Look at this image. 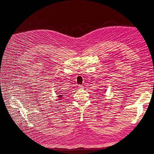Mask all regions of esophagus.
<instances>
[{"instance_id": "1", "label": "esophagus", "mask_w": 154, "mask_h": 154, "mask_svg": "<svg viewBox=\"0 0 154 154\" xmlns=\"http://www.w3.org/2000/svg\"><path fill=\"white\" fill-rule=\"evenodd\" d=\"M79 87H80V88H83V85H79Z\"/></svg>"}]
</instances>
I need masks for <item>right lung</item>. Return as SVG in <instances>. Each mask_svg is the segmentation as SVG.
Segmentation results:
<instances>
[{"instance_id": "add662e5", "label": "right lung", "mask_w": 154, "mask_h": 154, "mask_svg": "<svg viewBox=\"0 0 154 154\" xmlns=\"http://www.w3.org/2000/svg\"><path fill=\"white\" fill-rule=\"evenodd\" d=\"M62 95H59V96H58V98L59 99H61V97H62ZM61 100H62V99H61Z\"/></svg>"}]
</instances>
